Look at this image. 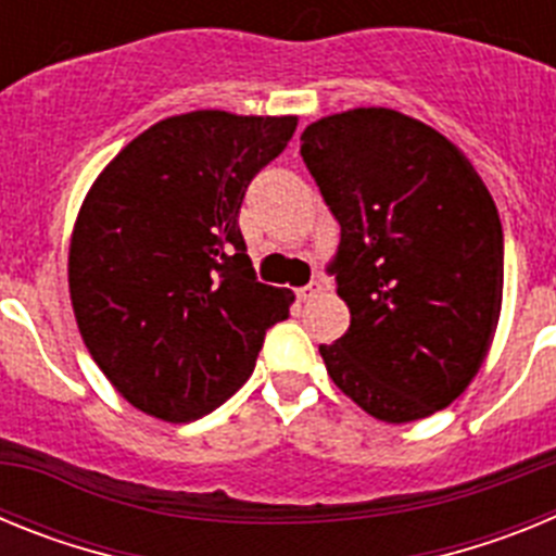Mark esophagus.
Instances as JSON below:
<instances>
[{"label":"esophagus","mask_w":556,"mask_h":556,"mask_svg":"<svg viewBox=\"0 0 556 556\" xmlns=\"http://www.w3.org/2000/svg\"><path fill=\"white\" fill-rule=\"evenodd\" d=\"M323 292V283L320 281H312V283H306V287H301L298 289V298H301L303 303H308V301H314V298H317V294Z\"/></svg>","instance_id":"1"}]
</instances>
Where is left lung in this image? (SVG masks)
Wrapping results in <instances>:
<instances>
[{
  "instance_id": "8db88e82",
  "label": "left lung",
  "mask_w": 556,
  "mask_h": 556,
  "mask_svg": "<svg viewBox=\"0 0 556 556\" xmlns=\"http://www.w3.org/2000/svg\"><path fill=\"white\" fill-rule=\"evenodd\" d=\"M301 155L339 223L328 273L351 328L320 345L367 415L409 424L454 404L488 356L504 292L498 208L465 152L390 108L303 130Z\"/></svg>"
}]
</instances>
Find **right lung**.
<instances>
[{
    "label": "right lung",
    "mask_w": 556,
    "mask_h": 556,
    "mask_svg": "<svg viewBox=\"0 0 556 556\" xmlns=\"http://www.w3.org/2000/svg\"><path fill=\"white\" fill-rule=\"evenodd\" d=\"M298 116L191 111L152 125L100 172L68 244L86 342L127 404L189 424L250 378L294 294L255 281L239 208Z\"/></svg>",
    "instance_id": "1"
}]
</instances>
